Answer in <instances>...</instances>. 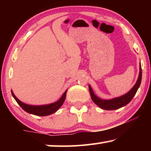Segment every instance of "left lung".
<instances>
[{"label": "left lung", "mask_w": 151, "mask_h": 151, "mask_svg": "<svg viewBox=\"0 0 151 151\" xmlns=\"http://www.w3.org/2000/svg\"><path fill=\"white\" fill-rule=\"evenodd\" d=\"M142 81V67L141 64H139V73L138 76L137 80L133 86V87L127 93L123 95V96L117 97L110 100H104V99H101L96 96L93 93L91 86L88 85V88H89V92L91 97V100H93L95 104L100 107V108L104 109V110H115V109H118L119 108L126 106V105L129 104V103L132 100V99L136 93H137L138 88H139L140 84Z\"/></svg>", "instance_id": "1"}]
</instances>
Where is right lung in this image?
Returning a JSON list of instances; mask_svg holds the SVG:
<instances>
[{"label": "right lung", "mask_w": 151, "mask_h": 151, "mask_svg": "<svg viewBox=\"0 0 151 151\" xmlns=\"http://www.w3.org/2000/svg\"><path fill=\"white\" fill-rule=\"evenodd\" d=\"M67 90L65 91L61 98L59 99L57 102L51 103L49 104H44V105H30L25 104V103L21 102L16 98L15 95L12 90V94L15 100L17 102L18 104L20 105V107L23 109L27 113H30L38 116H47V115L53 114L55 112L58 110V109L62 106L66 98V94H67Z\"/></svg>", "instance_id": "1"}]
</instances>
